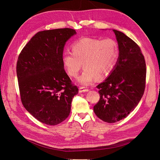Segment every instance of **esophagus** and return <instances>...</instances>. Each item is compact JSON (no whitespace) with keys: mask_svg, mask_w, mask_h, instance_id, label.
Returning a JSON list of instances; mask_svg holds the SVG:
<instances>
[{"mask_svg":"<svg viewBox=\"0 0 160 160\" xmlns=\"http://www.w3.org/2000/svg\"><path fill=\"white\" fill-rule=\"evenodd\" d=\"M89 90L88 89H86L85 88H83V87H81L79 89V92L80 93H84V92H88Z\"/></svg>","mask_w":160,"mask_h":160,"instance_id":"obj_1","label":"esophagus"}]
</instances>
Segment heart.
Masks as SVG:
<instances>
[{
    "label": "heart",
    "mask_w": 160,
    "mask_h": 160,
    "mask_svg": "<svg viewBox=\"0 0 160 160\" xmlns=\"http://www.w3.org/2000/svg\"><path fill=\"white\" fill-rule=\"evenodd\" d=\"M71 52H65L62 61L67 74L77 77L83 65L84 71L78 82L91 85L98 78L107 77L117 64L119 55L118 42L111 38H83L71 46Z\"/></svg>",
    "instance_id": "1"
}]
</instances>
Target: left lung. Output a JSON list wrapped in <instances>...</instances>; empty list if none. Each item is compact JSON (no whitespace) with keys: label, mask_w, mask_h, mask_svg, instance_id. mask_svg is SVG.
Masks as SVG:
<instances>
[{"label":"left lung","mask_w":160,"mask_h":160,"mask_svg":"<svg viewBox=\"0 0 160 160\" xmlns=\"http://www.w3.org/2000/svg\"><path fill=\"white\" fill-rule=\"evenodd\" d=\"M119 55L107 79L99 84L100 99L93 107L98 117L108 123L126 118L135 108L144 93L146 65L139 47L124 33L113 29Z\"/></svg>","instance_id":"8db88e82"}]
</instances>
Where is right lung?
I'll list each match as a JSON object with an SVG mask.
<instances>
[{
  "mask_svg": "<svg viewBox=\"0 0 160 160\" xmlns=\"http://www.w3.org/2000/svg\"><path fill=\"white\" fill-rule=\"evenodd\" d=\"M76 33L69 28L40 31L18 56L17 75L22 103L42 123L56 125L65 120L78 93L62 61L66 42Z\"/></svg>",
  "mask_w": 160,
  "mask_h": 160,
  "instance_id": "obj_1",
  "label": "right lung"
}]
</instances>
